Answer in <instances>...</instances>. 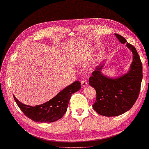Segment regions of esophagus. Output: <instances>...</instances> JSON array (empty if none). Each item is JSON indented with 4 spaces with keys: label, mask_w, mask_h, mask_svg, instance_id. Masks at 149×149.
<instances>
[{
    "label": "esophagus",
    "mask_w": 149,
    "mask_h": 149,
    "mask_svg": "<svg viewBox=\"0 0 149 149\" xmlns=\"http://www.w3.org/2000/svg\"><path fill=\"white\" fill-rule=\"evenodd\" d=\"M81 86L83 87H85L87 85V81L86 80H82L81 81Z\"/></svg>",
    "instance_id": "1"
}]
</instances>
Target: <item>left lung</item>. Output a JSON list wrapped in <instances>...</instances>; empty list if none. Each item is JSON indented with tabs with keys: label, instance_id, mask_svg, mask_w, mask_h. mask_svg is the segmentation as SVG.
<instances>
[{
	"label": "left lung",
	"instance_id": "8db88e82",
	"mask_svg": "<svg viewBox=\"0 0 149 149\" xmlns=\"http://www.w3.org/2000/svg\"><path fill=\"white\" fill-rule=\"evenodd\" d=\"M115 36L133 54V61L127 73L117 78H109L102 73L103 64L96 67L89 79V84L96 91L93 109L99 115L115 117L133 107L139 95L142 79V64L136 48L119 34Z\"/></svg>",
	"mask_w": 149,
	"mask_h": 149
}]
</instances>
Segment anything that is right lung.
Instances as JSON below:
<instances>
[{
    "mask_svg": "<svg viewBox=\"0 0 149 149\" xmlns=\"http://www.w3.org/2000/svg\"><path fill=\"white\" fill-rule=\"evenodd\" d=\"M81 83L77 81L58 93L49 101L42 104L28 106L17 100H14L26 117L32 121L40 123H52L62 118L67 111L69 100L72 95L81 89Z\"/></svg>",
    "mask_w": 149,
    "mask_h": 149,
    "instance_id": "right-lung-1",
    "label": "right lung"
}]
</instances>
